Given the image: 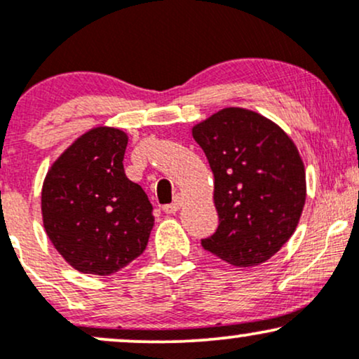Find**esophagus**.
<instances>
[{"label": "esophagus", "instance_id": "obj_1", "mask_svg": "<svg viewBox=\"0 0 359 359\" xmlns=\"http://www.w3.org/2000/svg\"><path fill=\"white\" fill-rule=\"evenodd\" d=\"M180 205H182V196H180V194H177L175 199H174V203L163 205L162 209H163V212H165V214H174V212L179 211Z\"/></svg>", "mask_w": 359, "mask_h": 359}]
</instances>
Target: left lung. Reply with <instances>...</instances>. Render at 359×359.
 Listing matches in <instances>:
<instances>
[{"label":"left lung","mask_w":359,"mask_h":359,"mask_svg":"<svg viewBox=\"0 0 359 359\" xmlns=\"http://www.w3.org/2000/svg\"><path fill=\"white\" fill-rule=\"evenodd\" d=\"M214 175L219 226L201 241L234 266L266 262L297 228L306 168L285 131L245 108H224L192 128Z\"/></svg>","instance_id":"1"}]
</instances>
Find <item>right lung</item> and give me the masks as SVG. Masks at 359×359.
I'll list each match as a JSON object with an SVG mask.
<instances>
[{"label":"right lung","mask_w":359,"mask_h":359,"mask_svg":"<svg viewBox=\"0 0 359 359\" xmlns=\"http://www.w3.org/2000/svg\"><path fill=\"white\" fill-rule=\"evenodd\" d=\"M128 135L86 131L52 163L42 187L48 240L81 273L111 275L138 258L154 228L145 191L123 168Z\"/></svg>","instance_id":"obj_1"}]
</instances>
